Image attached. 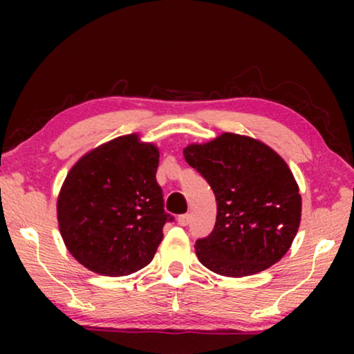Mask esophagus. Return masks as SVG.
Returning a JSON list of instances; mask_svg holds the SVG:
<instances>
[{
	"mask_svg": "<svg viewBox=\"0 0 354 354\" xmlns=\"http://www.w3.org/2000/svg\"><path fill=\"white\" fill-rule=\"evenodd\" d=\"M190 221H192L190 214H182V216H178V219H177V222L180 225H188L190 224Z\"/></svg>",
	"mask_w": 354,
	"mask_h": 354,
	"instance_id": "1",
	"label": "esophagus"
}]
</instances>
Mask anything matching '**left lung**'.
I'll use <instances>...</instances> for the list:
<instances>
[{"mask_svg": "<svg viewBox=\"0 0 354 354\" xmlns=\"http://www.w3.org/2000/svg\"><path fill=\"white\" fill-rule=\"evenodd\" d=\"M183 156L217 203L214 229L195 243L200 263L216 274L245 277L282 259L301 219V196L283 159L235 133L190 145Z\"/></svg>", "mask_w": 354, "mask_h": 354, "instance_id": "1", "label": "left lung"}]
</instances>
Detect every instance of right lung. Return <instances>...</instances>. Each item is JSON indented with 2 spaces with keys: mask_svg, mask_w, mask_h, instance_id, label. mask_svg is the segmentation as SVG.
Masks as SVG:
<instances>
[{
  "mask_svg": "<svg viewBox=\"0 0 354 354\" xmlns=\"http://www.w3.org/2000/svg\"><path fill=\"white\" fill-rule=\"evenodd\" d=\"M159 151L125 135L85 154L57 198V221L71 254L96 274L120 277L151 263L164 211L156 180Z\"/></svg>",
  "mask_w": 354,
  "mask_h": 354,
  "instance_id": "add662e5",
  "label": "right lung"
}]
</instances>
